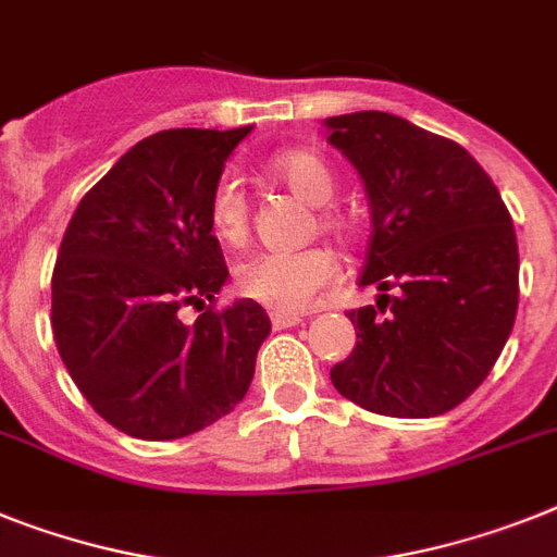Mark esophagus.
<instances>
[{
    "mask_svg": "<svg viewBox=\"0 0 557 557\" xmlns=\"http://www.w3.org/2000/svg\"><path fill=\"white\" fill-rule=\"evenodd\" d=\"M300 322H302L300 314H288V311H274V314H271V325H274L277 331L292 329V325H300Z\"/></svg>",
    "mask_w": 557,
    "mask_h": 557,
    "instance_id": "obj_1",
    "label": "esophagus"
}]
</instances>
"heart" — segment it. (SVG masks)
<instances>
[{
	"mask_svg": "<svg viewBox=\"0 0 557 557\" xmlns=\"http://www.w3.org/2000/svg\"><path fill=\"white\" fill-rule=\"evenodd\" d=\"M271 172L302 200L322 207L334 198L336 177L320 156L308 149H288L271 161ZM209 226L214 237L228 246H240L249 237V203L235 177H223L209 198ZM320 226L345 235L348 226L336 212L322 207ZM339 277V263L325 246L300 251H255L235 265V288L255 302L277 311H306L325 288Z\"/></svg>",
	"mask_w": 557,
	"mask_h": 557,
	"instance_id": "heart-1",
	"label": "heart"
}]
</instances>
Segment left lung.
Returning <instances> with one entry per match:
<instances>
[{"mask_svg": "<svg viewBox=\"0 0 557 557\" xmlns=\"http://www.w3.org/2000/svg\"><path fill=\"white\" fill-rule=\"evenodd\" d=\"M359 172L373 235L359 286L385 318L350 311L357 345L331 368L371 413L428 419L453 410L493 371L518 311V243L502 195L465 147L391 112L325 119ZM387 290H396L391 298Z\"/></svg>", "mask_w": 557, "mask_h": 557, "instance_id": "1", "label": "left lung"}]
</instances>
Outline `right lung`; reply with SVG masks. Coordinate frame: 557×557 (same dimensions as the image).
I'll list each match as a JSON object with an SVG mask.
<instances>
[{
    "instance_id": "obj_1",
    "label": "right lung",
    "mask_w": 557,
    "mask_h": 557,
    "mask_svg": "<svg viewBox=\"0 0 557 557\" xmlns=\"http://www.w3.org/2000/svg\"><path fill=\"white\" fill-rule=\"evenodd\" d=\"M251 133L163 129L82 198L53 269V336L101 419L147 442L218 422L243 401L271 320L255 300L214 308L228 277L209 198ZM186 305L205 314L180 320Z\"/></svg>"
}]
</instances>
